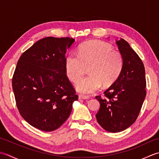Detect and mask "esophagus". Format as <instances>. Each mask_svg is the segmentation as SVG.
<instances>
[{"instance_id":"1","label":"esophagus","mask_w":159,"mask_h":159,"mask_svg":"<svg viewBox=\"0 0 159 159\" xmlns=\"http://www.w3.org/2000/svg\"><path fill=\"white\" fill-rule=\"evenodd\" d=\"M89 97L87 96H83V95H79V99L80 100H87L89 99Z\"/></svg>"}]
</instances>
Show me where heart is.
Returning a JSON list of instances; mask_svg holds the SVG:
<instances>
[{
  "label": "heart",
  "instance_id": "obj_1",
  "mask_svg": "<svg viewBox=\"0 0 159 159\" xmlns=\"http://www.w3.org/2000/svg\"><path fill=\"white\" fill-rule=\"evenodd\" d=\"M124 63L121 54L114 50L109 43L100 41H90L79 47L78 54L70 52L66 58L67 76L76 83L89 67V76L77 83L78 92L90 94L98 90L102 85H112L119 77Z\"/></svg>",
  "mask_w": 159,
  "mask_h": 159
}]
</instances>
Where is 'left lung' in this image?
<instances>
[{
    "mask_svg": "<svg viewBox=\"0 0 159 159\" xmlns=\"http://www.w3.org/2000/svg\"><path fill=\"white\" fill-rule=\"evenodd\" d=\"M116 43L123 57L122 70L115 83L104 92V98L96 96L100 104L96 120L110 133L126 130L136 121L146 96L142 61L126 40L120 39Z\"/></svg>",
    "mask_w": 159,
    "mask_h": 159,
    "instance_id": "obj_1",
    "label": "left lung"
}]
</instances>
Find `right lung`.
Segmentation results:
<instances>
[{"instance_id": "right-lung-1", "label": "right lung", "mask_w": 159, "mask_h": 159, "mask_svg": "<svg viewBox=\"0 0 159 159\" xmlns=\"http://www.w3.org/2000/svg\"><path fill=\"white\" fill-rule=\"evenodd\" d=\"M70 38L48 37L24 52L12 78L16 106L32 126L46 132L59 128L69 117L78 96L66 75V53Z\"/></svg>"}]
</instances>
